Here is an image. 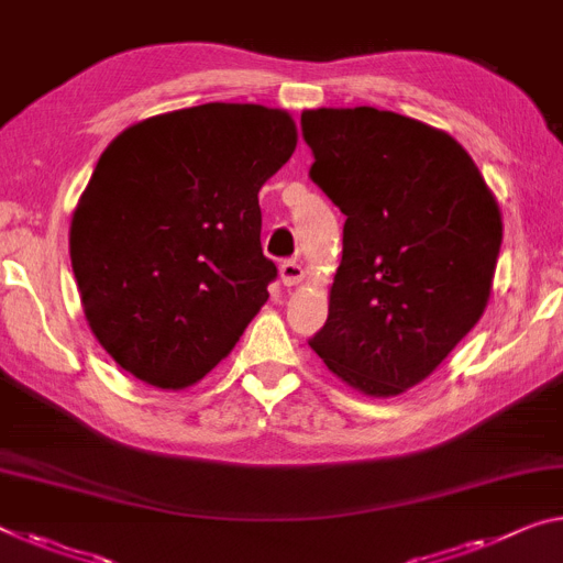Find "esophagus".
Listing matches in <instances>:
<instances>
[{"instance_id":"obj_1","label":"esophagus","mask_w":563,"mask_h":563,"mask_svg":"<svg viewBox=\"0 0 563 563\" xmlns=\"http://www.w3.org/2000/svg\"><path fill=\"white\" fill-rule=\"evenodd\" d=\"M280 280L283 285H298L302 280V265L298 261H285L280 265Z\"/></svg>"}]
</instances>
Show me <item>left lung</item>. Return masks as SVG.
<instances>
[{"mask_svg":"<svg viewBox=\"0 0 563 563\" xmlns=\"http://www.w3.org/2000/svg\"><path fill=\"white\" fill-rule=\"evenodd\" d=\"M310 180L345 216L328 320L310 347L368 396L431 376L484 316L501 212L456 140L404 114H300Z\"/></svg>","mask_w":563,"mask_h":563,"instance_id":"1","label":"left lung"}]
</instances>
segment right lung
Returning <instances> with one entry per match:
<instances>
[{"mask_svg":"<svg viewBox=\"0 0 563 563\" xmlns=\"http://www.w3.org/2000/svg\"><path fill=\"white\" fill-rule=\"evenodd\" d=\"M296 142L288 112L225 102L157 114L110 142L69 257L89 328L124 371L177 390L233 351L278 278L257 192Z\"/></svg>","mask_w":563,"mask_h":563,"instance_id":"obj_1","label":"right lung"}]
</instances>
